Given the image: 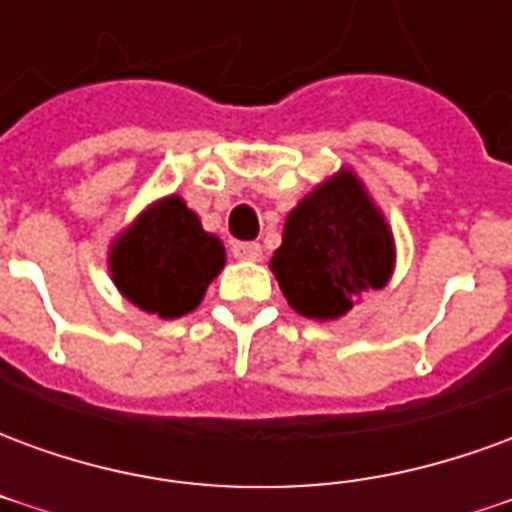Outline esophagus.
I'll return each instance as SVG.
<instances>
[{
  "label": "esophagus",
  "mask_w": 512,
  "mask_h": 512,
  "mask_svg": "<svg viewBox=\"0 0 512 512\" xmlns=\"http://www.w3.org/2000/svg\"><path fill=\"white\" fill-rule=\"evenodd\" d=\"M233 255L238 257V260H260L263 249H260V244H255V241H235Z\"/></svg>",
  "instance_id": "34e87169"
}]
</instances>
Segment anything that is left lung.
Wrapping results in <instances>:
<instances>
[{
    "label": "left lung",
    "instance_id": "8db88e82",
    "mask_svg": "<svg viewBox=\"0 0 512 512\" xmlns=\"http://www.w3.org/2000/svg\"><path fill=\"white\" fill-rule=\"evenodd\" d=\"M392 233L351 172L323 183L290 211L271 257L279 288L296 312L334 321L392 274Z\"/></svg>",
    "mask_w": 512,
    "mask_h": 512
}]
</instances>
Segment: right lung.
Wrapping results in <instances>:
<instances>
[{
    "label": "right lung",
    "mask_w": 512,
    "mask_h": 512,
    "mask_svg": "<svg viewBox=\"0 0 512 512\" xmlns=\"http://www.w3.org/2000/svg\"><path fill=\"white\" fill-rule=\"evenodd\" d=\"M112 277L128 301L158 318H180L224 266V246L202 230L180 197L147 208L112 246Z\"/></svg>",
    "instance_id": "1"
}]
</instances>
